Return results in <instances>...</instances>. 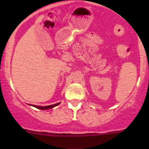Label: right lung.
Returning <instances> with one entry per match:
<instances>
[{"label":"right lung","mask_w":149,"mask_h":149,"mask_svg":"<svg viewBox=\"0 0 149 149\" xmlns=\"http://www.w3.org/2000/svg\"><path fill=\"white\" fill-rule=\"evenodd\" d=\"M60 103H56L55 104H52V105H48V106H36V105H31V106L34 107H36V108H37V109H39V110H48V109H51V108H53V107H54L57 106V105L60 104Z\"/></svg>","instance_id":"obj_1"}]
</instances>
